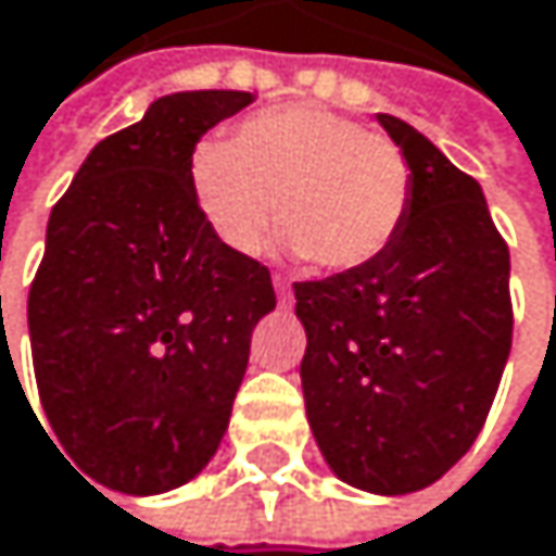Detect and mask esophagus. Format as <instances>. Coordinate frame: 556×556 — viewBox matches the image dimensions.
I'll use <instances>...</instances> for the list:
<instances>
[{
	"mask_svg": "<svg viewBox=\"0 0 556 556\" xmlns=\"http://www.w3.org/2000/svg\"><path fill=\"white\" fill-rule=\"evenodd\" d=\"M275 294H278L281 304H291V285H288V278L275 275Z\"/></svg>",
	"mask_w": 556,
	"mask_h": 556,
	"instance_id": "obj_1",
	"label": "esophagus"
}]
</instances>
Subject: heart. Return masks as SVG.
<instances>
[{
	"mask_svg": "<svg viewBox=\"0 0 556 556\" xmlns=\"http://www.w3.org/2000/svg\"><path fill=\"white\" fill-rule=\"evenodd\" d=\"M190 197L210 232L255 255L275 223L285 245L327 271L379 258L412 210V161L392 139L320 106H281L239 123L232 141L200 139L187 161Z\"/></svg>",
	"mask_w": 556,
	"mask_h": 556,
	"instance_id": "b5f03b06",
	"label": "heart"
}]
</instances>
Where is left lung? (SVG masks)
Segmentation results:
<instances>
[{
  "label": "left lung",
  "instance_id": "1",
  "mask_svg": "<svg viewBox=\"0 0 556 556\" xmlns=\"http://www.w3.org/2000/svg\"><path fill=\"white\" fill-rule=\"evenodd\" d=\"M412 161V210L369 265L294 285L301 386L327 466L376 495L437 482L479 437L511 350L508 245L482 187L415 126L379 113Z\"/></svg>",
  "mask_w": 556,
  "mask_h": 556
}]
</instances>
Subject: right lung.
<instances>
[{"mask_svg": "<svg viewBox=\"0 0 556 556\" xmlns=\"http://www.w3.org/2000/svg\"><path fill=\"white\" fill-rule=\"evenodd\" d=\"M252 100H154L51 210L28 291L38 395L74 472L113 492L157 495L213 459L252 330L275 311L268 268L210 232L187 184L193 144Z\"/></svg>", "mask_w": 556, "mask_h": 556, "instance_id": "obj_1", "label": "right lung"}]
</instances>
